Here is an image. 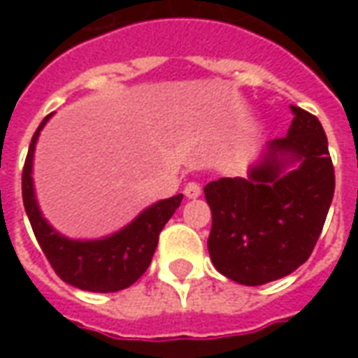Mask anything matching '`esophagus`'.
<instances>
[{
  "label": "esophagus",
  "instance_id": "34e87169",
  "mask_svg": "<svg viewBox=\"0 0 358 358\" xmlns=\"http://www.w3.org/2000/svg\"><path fill=\"white\" fill-rule=\"evenodd\" d=\"M184 194H186L187 199H197V197L201 195V186L195 184V182H189V184H186V187H184Z\"/></svg>",
  "mask_w": 358,
  "mask_h": 358
}]
</instances>
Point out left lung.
<instances>
[{"mask_svg": "<svg viewBox=\"0 0 358 358\" xmlns=\"http://www.w3.org/2000/svg\"><path fill=\"white\" fill-rule=\"evenodd\" d=\"M284 138L272 140L248 178L205 186L213 213L209 248L215 268L243 285H263L307 261L330 209L336 174L320 120L292 105ZM299 162L285 173L287 164Z\"/></svg>", "mask_w": 358, "mask_h": 358, "instance_id": "left-lung-1", "label": "left lung"}]
</instances>
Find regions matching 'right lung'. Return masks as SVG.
<instances>
[{
    "label": "right lung",
    "mask_w": 358,
    "mask_h": 358,
    "mask_svg": "<svg viewBox=\"0 0 358 358\" xmlns=\"http://www.w3.org/2000/svg\"><path fill=\"white\" fill-rule=\"evenodd\" d=\"M50 117L51 115L43 118L42 124L38 126V130L32 136L24 169H22V201L36 240L55 270V274L66 284L84 292L97 293L124 289L148 270L159 243V234L169 222V218L174 215V210L180 207L184 195L178 194L153 203L122 230L101 240L82 241L69 240L61 236L42 217V210L36 201L34 184H32L36 141Z\"/></svg>",
    "instance_id": "1"
}]
</instances>
